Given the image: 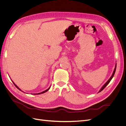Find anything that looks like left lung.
Returning <instances> with one entry per match:
<instances>
[{
	"mask_svg": "<svg viewBox=\"0 0 126 126\" xmlns=\"http://www.w3.org/2000/svg\"><path fill=\"white\" fill-rule=\"evenodd\" d=\"M117 65V64H116V66H115V69H114V70H113V74H112V76H111V77H110V78H109V79L105 83V85H104V86H103L102 87V88H101L100 89V90H99V92L98 93H99V92H100V91H101L103 89H104V88H105L108 85V83L110 82V81H111V80L112 79V78H113V76H114V75H115V71H116V66Z\"/></svg>",
	"mask_w": 126,
	"mask_h": 126,
	"instance_id": "8db88e82",
	"label": "left lung"
}]
</instances>
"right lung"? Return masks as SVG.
Masks as SVG:
<instances>
[{
    "label": "right lung",
    "instance_id": "obj_1",
    "mask_svg": "<svg viewBox=\"0 0 126 126\" xmlns=\"http://www.w3.org/2000/svg\"><path fill=\"white\" fill-rule=\"evenodd\" d=\"M13 82L14 83V84L15 85V86H16V87L17 88H18V89L19 90H20V91H21V90H20V89H19V88H18V87H17V86H16V85H15V83H14V82L13 81ZM49 89H50V87H49V88H48V89H47V90H45V91H43V92H41V93H38V94H43V93H46V92H47V91H48V90H49Z\"/></svg>",
    "mask_w": 126,
    "mask_h": 126
}]
</instances>
